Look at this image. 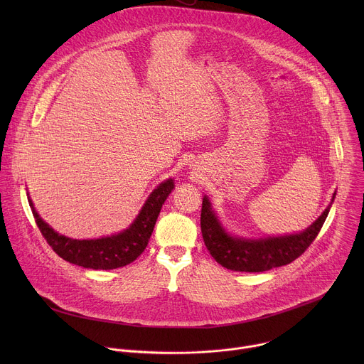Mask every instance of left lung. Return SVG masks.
<instances>
[{"instance_id": "1", "label": "left lung", "mask_w": 364, "mask_h": 364, "mask_svg": "<svg viewBox=\"0 0 364 364\" xmlns=\"http://www.w3.org/2000/svg\"><path fill=\"white\" fill-rule=\"evenodd\" d=\"M328 212L330 207L302 233L249 240L228 235L213 213L209 198L204 196L200 225L204 245L218 264L239 272H264L288 265L299 257L316 240Z\"/></svg>"}]
</instances>
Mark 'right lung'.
Masks as SVG:
<instances>
[{
	"mask_svg": "<svg viewBox=\"0 0 364 364\" xmlns=\"http://www.w3.org/2000/svg\"><path fill=\"white\" fill-rule=\"evenodd\" d=\"M173 188L174 181L171 178L161 183L151 193L142 210L127 230L92 240H77L59 235L41 220L30 198L28 203L43 237L62 259L89 269H117L134 262L144 252L161 207Z\"/></svg>",
	"mask_w": 364,
	"mask_h": 364,
	"instance_id": "right-lung-1",
	"label": "right lung"
}]
</instances>
